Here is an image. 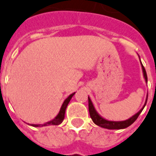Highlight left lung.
Returning a JSON list of instances; mask_svg holds the SVG:
<instances>
[{"label": "left lung", "instance_id": "obj_1", "mask_svg": "<svg viewBox=\"0 0 156 156\" xmlns=\"http://www.w3.org/2000/svg\"><path fill=\"white\" fill-rule=\"evenodd\" d=\"M141 62V61H140ZM141 67H142L143 70V74H144V78L145 79V82L147 83L148 81V78H147V74H146V71L144 69V67L143 66L142 62H141ZM89 99V115H90V117L91 119L93 120V122H94V124H96L97 126L101 127H104V128H107V129H123V128H126V127H129L130 125L134 122L135 121L137 120L138 116H139V114L142 112L143 109L144 108L145 105L147 103V99H148V95L146 97V101H145V103L144 105V106L142 107V109L139 111V112H137L135 115L128 118V119L125 120V121H120V122H114V121H109V120L105 119L104 117L102 116L97 112V111L94 108V106L93 102L91 101L90 98L88 97Z\"/></svg>", "mask_w": 156, "mask_h": 156}]
</instances>
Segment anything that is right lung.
<instances>
[{
	"mask_svg": "<svg viewBox=\"0 0 156 156\" xmlns=\"http://www.w3.org/2000/svg\"><path fill=\"white\" fill-rule=\"evenodd\" d=\"M75 93L71 94L69 96L67 97V99L64 101V102L62 105V107L60 109L59 113L57 114V116H55V118L50 122H47L44 124H30L31 126L35 127H44V126H48V125H59L62 122V121L64 120V117H65V112H66V109L67 107V105L69 103V101H71L72 97L74 95Z\"/></svg>",
	"mask_w": 156,
	"mask_h": 156,
	"instance_id": "add662e5",
	"label": "right lung"
}]
</instances>
